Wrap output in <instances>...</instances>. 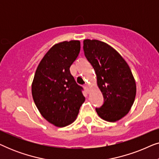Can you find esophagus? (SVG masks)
<instances>
[{
	"mask_svg": "<svg viewBox=\"0 0 159 159\" xmlns=\"http://www.w3.org/2000/svg\"><path fill=\"white\" fill-rule=\"evenodd\" d=\"M84 90H86L87 93H89V86H88V84H85V85L84 86Z\"/></svg>",
	"mask_w": 159,
	"mask_h": 159,
	"instance_id": "esophagus-1",
	"label": "esophagus"
}]
</instances>
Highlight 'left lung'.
<instances>
[{
	"label": "left lung",
	"mask_w": 159,
	"mask_h": 159,
	"mask_svg": "<svg viewBox=\"0 0 159 159\" xmlns=\"http://www.w3.org/2000/svg\"><path fill=\"white\" fill-rule=\"evenodd\" d=\"M83 50L95 69L104 98L103 104L95 111L103 120L118 121L129 111L136 95L135 80L129 65L116 50L102 41L84 40Z\"/></svg>",
	"instance_id": "obj_1"
}]
</instances>
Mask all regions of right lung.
Wrapping results in <instances>:
<instances>
[{"mask_svg":"<svg viewBox=\"0 0 159 159\" xmlns=\"http://www.w3.org/2000/svg\"><path fill=\"white\" fill-rule=\"evenodd\" d=\"M80 51L79 40L57 43L44 56L34 74L32 84L34 103L41 115L56 127L75 121L85 101L82 88L69 70Z\"/></svg>","mask_w":159,"mask_h":159,"instance_id":"obj_1","label":"right lung"}]
</instances>
